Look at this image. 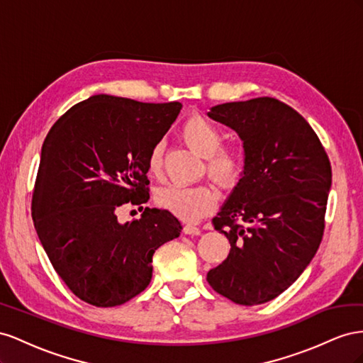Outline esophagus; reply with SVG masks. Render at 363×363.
<instances>
[{"instance_id":"obj_1","label":"esophagus","mask_w":363,"mask_h":363,"mask_svg":"<svg viewBox=\"0 0 363 363\" xmlns=\"http://www.w3.org/2000/svg\"><path fill=\"white\" fill-rule=\"evenodd\" d=\"M182 231H184V234H187V235H199L201 228L196 226V225H191V223H187V225H184Z\"/></svg>"}]
</instances>
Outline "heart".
Wrapping results in <instances>:
<instances>
[{"label": "heart", "mask_w": 363, "mask_h": 363, "mask_svg": "<svg viewBox=\"0 0 363 363\" xmlns=\"http://www.w3.org/2000/svg\"><path fill=\"white\" fill-rule=\"evenodd\" d=\"M182 138L202 157L208 158L206 169L214 181L231 185L239 178L242 160L231 149H222V132L219 128L201 116H193L182 126ZM164 143L152 147L147 157V172L158 174L162 167ZM155 202L162 210L172 213L182 220H198L208 214L217 202L214 190L208 185H165L155 193Z\"/></svg>", "instance_id": "heart-1"}]
</instances>
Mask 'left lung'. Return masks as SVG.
<instances>
[{"label": "left lung", "instance_id": "left-lung-1", "mask_svg": "<svg viewBox=\"0 0 363 363\" xmlns=\"http://www.w3.org/2000/svg\"><path fill=\"white\" fill-rule=\"evenodd\" d=\"M208 117L239 133L245 165L213 219L231 250L206 281L235 304H263L292 286L318 251L331 165L304 117L277 99L223 103Z\"/></svg>", "mask_w": 363, "mask_h": 363}]
</instances>
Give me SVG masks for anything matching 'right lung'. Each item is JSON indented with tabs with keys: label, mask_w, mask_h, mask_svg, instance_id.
Listing matches in <instances>:
<instances>
[{
	"label": "right lung",
	"mask_w": 363,
	"mask_h": 363,
	"mask_svg": "<svg viewBox=\"0 0 363 363\" xmlns=\"http://www.w3.org/2000/svg\"><path fill=\"white\" fill-rule=\"evenodd\" d=\"M181 108L99 94L50 129L32 216L55 271L82 301L116 307L137 296L152 279L155 251L179 237L169 211L146 206L138 220L120 223L117 210L149 201L147 157Z\"/></svg>",
	"instance_id": "add662e5"
}]
</instances>
